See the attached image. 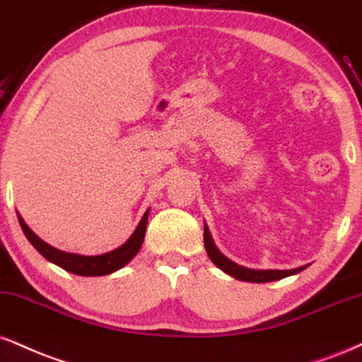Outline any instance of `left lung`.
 Listing matches in <instances>:
<instances>
[{
    "label": "left lung",
    "mask_w": 362,
    "mask_h": 362,
    "mask_svg": "<svg viewBox=\"0 0 362 362\" xmlns=\"http://www.w3.org/2000/svg\"><path fill=\"white\" fill-rule=\"evenodd\" d=\"M204 246H206L207 256L211 258V261L217 268H221L224 273H228V275L241 281H250V283L276 281V280H281V278L297 275V273L303 272V269L308 267V264H305V267L293 268V269H252V268L241 267V264L230 261L228 256H224L223 252L217 250L207 224H204Z\"/></svg>",
    "instance_id": "left-lung-1"
}]
</instances>
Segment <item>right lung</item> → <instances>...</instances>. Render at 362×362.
Here are the masks:
<instances>
[{"instance_id":"1","label":"right lung","mask_w":362,"mask_h":362,"mask_svg":"<svg viewBox=\"0 0 362 362\" xmlns=\"http://www.w3.org/2000/svg\"><path fill=\"white\" fill-rule=\"evenodd\" d=\"M148 214H150V209H146V212L143 214L141 221H139L136 229L133 230L132 236L128 238V241L124 245H121L116 250L110 252H104V255H95V256H84L77 255V252H67L62 250H57V247L47 245L43 239H40L32 229L28 228L27 223L23 221L18 212L20 226L23 229L25 236L30 243H32L35 250H37L45 259H49L50 263L57 264V267L64 268L65 272L74 273V275L79 276H103V275H111V273L117 272L132 261L134 256L138 255L139 247L143 245V239H145L146 233V223H148Z\"/></svg>"}]
</instances>
